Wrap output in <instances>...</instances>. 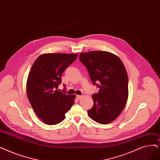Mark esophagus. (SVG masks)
I'll use <instances>...</instances> for the list:
<instances>
[{"label": "esophagus", "instance_id": "1", "mask_svg": "<svg viewBox=\"0 0 160 160\" xmlns=\"http://www.w3.org/2000/svg\"><path fill=\"white\" fill-rule=\"evenodd\" d=\"M82 95H76V99H80L81 98H82Z\"/></svg>", "mask_w": 160, "mask_h": 160}]
</instances>
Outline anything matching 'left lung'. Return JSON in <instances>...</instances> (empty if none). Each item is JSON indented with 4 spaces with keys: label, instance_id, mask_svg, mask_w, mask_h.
I'll use <instances>...</instances> for the list:
<instances>
[{
    "label": "left lung",
    "instance_id": "8db88e82",
    "mask_svg": "<svg viewBox=\"0 0 160 160\" xmlns=\"http://www.w3.org/2000/svg\"><path fill=\"white\" fill-rule=\"evenodd\" d=\"M80 60L86 67L93 84L99 88L98 93L92 95L93 106L88 110L89 116L101 124L112 122L122 113L128 98L124 65L117 55L105 51L82 53Z\"/></svg>",
    "mask_w": 160,
    "mask_h": 160
}]
</instances>
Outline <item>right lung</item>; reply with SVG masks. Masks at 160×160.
I'll use <instances>...</instances> for the list:
<instances>
[{
    "mask_svg": "<svg viewBox=\"0 0 160 160\" xmlns=\"http://www.w3.org/2000/svg\"><path fill=\"white\" fill-rule=\"evenodd\" d=\"M77 57L74 53H44L29 71L26 85L28 99L39 118L48 125L63 121L74 102L76 95H67L58 88L62 73Z\"/></svg>",
    "mask_w": 160,
    "mask_h": 160,
    "instance_id": "right-lung-1",
    "label": "right lung"
}]
</instances>
